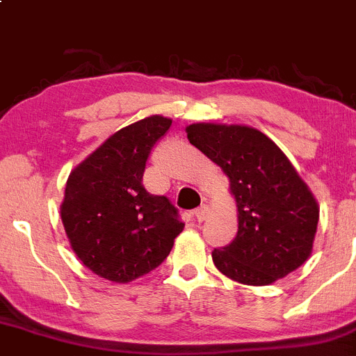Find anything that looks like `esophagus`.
Masks as SVG:
<instances>
[{"mask_svg": "<svg viewBox=\"0 0 356 356\" xmlns=\"http://www.w3.org/2000/svg\"><path fill=\"white\" fill-rule=\"evenodd\" d=\"M209 212H211V209H209V205H200L199 209H195V211H193V214H195V219L199 222H202V221H205V219H207V216H209Z\"/></svg>", "mask_w": 356, "mask_h": 356, "instance_id": "esophagus-1", "label": "esophagus"}]
</instances>
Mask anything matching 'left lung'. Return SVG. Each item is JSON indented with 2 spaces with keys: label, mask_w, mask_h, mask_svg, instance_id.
I'll list each match as a JSON object with an SVG mask.
<instances>
[{
  "label": "left lung",
  "mask_w": 356,
  "mask_h": 356,
  "mask_svg": "<svg viewBox=\"0 0 356 356\" xmlns=\"http://www.w3.org/2000/svg\"><path fill=\"white\" fill-rule=\"evenodd\" d=\"M185 131L190 144L225 171L236 202V236L212 252L214 266L250 286L298 269L312 254L318 204L286 154L247 124L192 123Z\"/></svg>",
  "instance_id": "1"
}]
</instances>
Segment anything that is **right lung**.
Masks as SVG:
<instances>
[{"mask_svg": "<svg viewBox=\"0 0 356 356\" xmlns=\"http://www.w3.org/2000/svg\"><path fill=\"white\" fill-rule=\"evenodd\" d=\"M170 127L161 115L128 124L70 173L61 221L72 250L99 277L130 283L151 273L185 228L173 204L142 185L151 149Z\"/></svg>", "mask_w": 356, "mask_h": 356, "instance_id": "1", "label": "right lung"}]
</instances>
